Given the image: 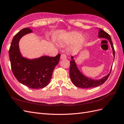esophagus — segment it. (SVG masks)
<instances>
[{
  "mask_svg": "<svg viewBox=\"0 0 124 124\" xmlns=\"http://www.w3.org/2000/svg\"><path fill=\"white\" fill-rule=\"evenodd\" d=\"M67 58V56L65 54H62L61 56V59H65Z\"/></svg>",
  "mask_w": 124,
  "mask_h": 124,
  "instance_id": "obj_1",
  "label": "esophagus"
}]
</instances>
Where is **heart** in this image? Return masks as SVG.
<instances>
[{"instance_id":"1","label":"heart","mask_w":124,"mask_h":124,"mask_svg":"<svg viewBox=\"0 0 124 124\" xmlns=\"http://www.w3.org/2000/svg\"><path fill=\"white\" fill-rule=\"evenodd\" d=\"M85 37L77 31H71L63 33L59 37L58 41L60 44L69 45L74 42L76 47H80L84 42Z\"/></svg>"}]
</instances>
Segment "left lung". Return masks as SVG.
Wrapping results in <instances>:
<instances>
[{
  "mask_svg": "<svg viewBox=\"0 0 124 124\" xmlns=\"http://www.w3.org/2000/svg\"><path fill=\"white\" fill-rule=\"evenodd\" d=\"M98 37L99 38H103L107 39L109 41L113 51V54L114 56V59L115 57V51L113 47V43L112 42V39L111 38L110 36L108 33L103 31V30L99 28L98 32ZM71 58H72L71 61L70 62V77L71 80L72 81L73 84L76 86L78 87L87 88L91 87H95L97 86H100L103 84L105 82L107 81L108 78L109 77L110 73L111 72V70L112 66H111L110 72L107 74L106 76L102 78L99 80H93L91 78H88L85 76L84 75L82 74L80 71L78 70L76 62L74 61L73 56H71Z\"/></svg>",
  "mask_w": 124,
  "mask_h": 124,
  "instance_id": "1",
  "label": "left lung"
}]
</instances>
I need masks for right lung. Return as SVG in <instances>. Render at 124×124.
<instances>
[{"label":"right lung","mask_w":124,"mask_h":124,"mask_svg":"<svg viewBox=\"0 0 124 124\" xmlns=\"http://www.w3.org/2000/svg\"><path fill=\"white\" fill-rule=\"evenodd\" d=\"M32 32L29 28H25L14 36L9 51L11 69L17 80L22 84L32 89L42 88L49 84L61 54L55 57L43 56L32 59L24 57L18 42L22 37Z\"/></svg>","instance_id":"right-lung-1"}]
</instances>
